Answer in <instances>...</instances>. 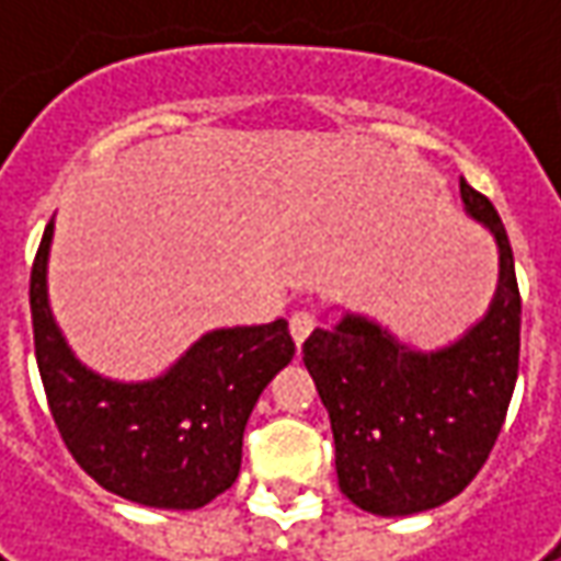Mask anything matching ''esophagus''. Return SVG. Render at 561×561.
Here are the masks:
<instances>
[{"label":"esophagus","instance_id":"1","mask_svg":"<svg viewBox=\"0 0 561 561\" xmlns=\"http://www.w3.org/2000/svg\"><path fill=\"white\" fill-rule=\"evenodd\" d=\"M314 331V314L306 312V309H299V312L290 314V336L296 346H302L309 334Z\"/></svg>","mask_w":561,"mask_h":561}]
</instances>
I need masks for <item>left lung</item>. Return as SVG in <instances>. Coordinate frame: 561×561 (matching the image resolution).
Returning <instances> with one entry per match:
<instances>
[{
    "label": "left lung",
    "mask_w": 561,
    "mask_h": 561,
    "mask_svg": "<svg viewBox=\"0 0 561 561\" xmlns=\"http://www.w3.org/2000/svg\"><path fill=\"white\" fill-rule=\"evenodd\" d=\"M459 193L500 249L496 293L478 324L449 346L421 353L371 318L346 312L302 343V362L331 415L340 490L383 518L443 506L474 481L518 377L522 296L506 227L465 178Z\"/></svg>",
    "instance_id": "8db88e82"
}]
</instances>
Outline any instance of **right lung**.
Here are the masks:
<instances>
[{
	"mask_svg": "<svg viewBox=\"0 0 561 561\" xmlns=\"http://www.w3.org/2000/svg\"><path fill=\"white\" fill-rule=\"evenodd\" d=\"M49 221L31 271L36 365L77 465L149 508H203L237 481L243 431L271 377L290 365L287 321L203 334L164 375L112 380L71 353L49 309Z\"/></svg>",
	"mask_w": 561,
	"mask_h": 561,
	"instance_id": "right-lung-1",
	"label": "right lung"
}]
</instances>
